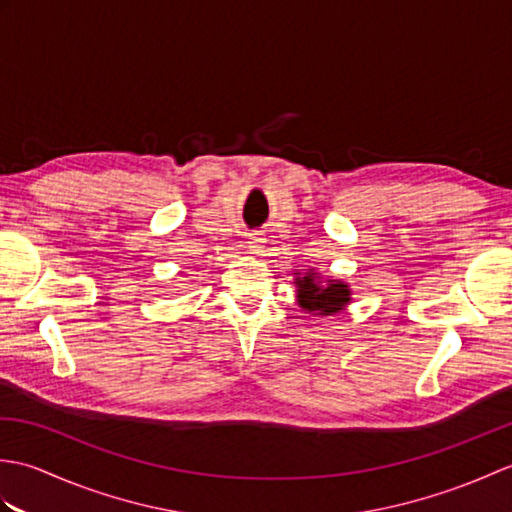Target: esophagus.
Wrapping results in <instances>:
<instances>
[{
	"mask_svg": "<svg viewBox=\"0 0 512 512\" xmlns=\"http://www.w3.org/2000/svg\"><path fill=\"white\" fill-rule=\"evenodd\" d=\"M264 244H266V239L259 235V233H253L248 237V248H250V253H255V255H259L264 250Z\"/></svg>",
	"mask_w": 512,
	"mask_h": 512,
	"instance_id": "1",
	"label": "esophagus"
}]
</instances>
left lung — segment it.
<instances>
[{
  "label": "left lung",
  "instance_id": "8db88e82",
  "mask_svg": "<svg viewBox=\"0 0 512 512\" xmlns=\"http://www.w3.org/2000/svg\"><path fill=\"white\" fill-rule=\"evenodd\" d=\"M299 286V306L317 314H334L350 303V288L343 281H330L319 284L314 273L297 279Z\"/></svg>",
  "mask_w": 512,
  "mask_h": 512
}]
</instances>
